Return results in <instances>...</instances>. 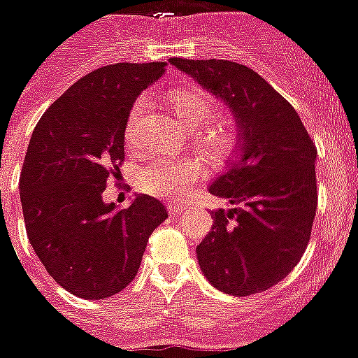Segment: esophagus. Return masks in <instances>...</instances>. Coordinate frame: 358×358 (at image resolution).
Segmentation results:
<instances>
[{"label": "esophagus", "instance_id": "obj_1", "mask_svg": "<svg viewBox=\"0 0 358 358\" xmlns=\"http://www.w3.org/2000/svg\"><path fill=\"white\" fill-rule=\"evenodd\" d=\"M167 209H169V213L171 215H182L184 213V206H180V204H173V202H171V204H167Z\"/></svg>", "mask_w": 358, "mask_h": 358}]
</instances>
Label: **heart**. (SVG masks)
<instances>
[{"mask_svg": "<svg viewBox=\"0 0 358 358\" xmlns=\"http://www.w3.org/2000/svg\"><path fill=\"white\" fill-rule=\"evenodd\" d=\"M174 113L187 127H202L215 117V101L202 90L180 88L169 97ZM147 106V99L138 97L130 106L124 121V143L134 147L139 139V119ZM200 139L209 149L222 150L229 141V130L222 123H211L200 134ZM202 165L194 159H174L165 156H152L136 169V185L141 193L158 199H178L193 182L200 178Z\"/></svg>", "mask_w": 358, "mask_h": 358, "instance_id": "heart-1", "label": "heart"}]
</instances>
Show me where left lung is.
Returning <instances> with one entry per match:
<instances>
[{
    "mask_svg": "<svg viewBox=\"0 0 358 358\" xmlns=\"http://www.w3.org/2000/svg\"><path fill=\"white\" fill-rule=\"evenodd\" d=\"M213 95L239 124V158L209 191L237 208L211 213L196 246L215 289L231 296L268 290L290 274L309 245L318 206L316 145L292 104L261 75L231 60L171 58Z\"/></svg>",
    "mask_w": 358,
    "mask_h": 358,
    "instance_id": "obj_1",
    "label": "left lung"
}]
</instances>
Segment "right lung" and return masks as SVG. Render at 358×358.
<instances>
[{"mask_svg": "<svg viewBox=\"0 0 358 358\" xmlns=\"http://www.w3.org/2000/svg\"><path fill=\"white\" fill-rule=\"evenodd\" d=\"M165 66L119 62L78 78L43 112L29 141L20 176L29 243L49 275L86 300L121 292L167 219L149 194L121 211L103 200L124 162L127 113Z\"/></svg>", "mask_w": 358, "mask_h": 358, "instance_id": "1", "label": "right lung"}]
</instances>
